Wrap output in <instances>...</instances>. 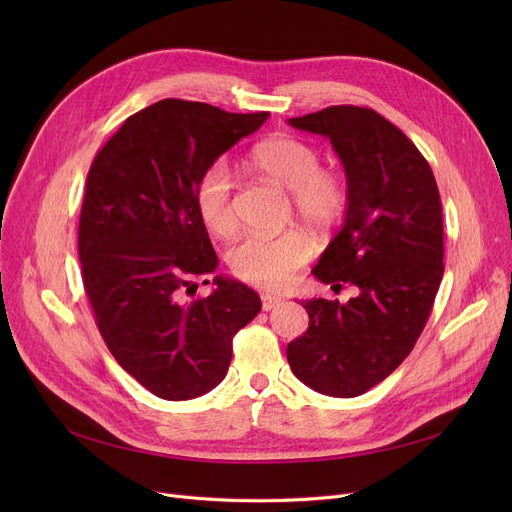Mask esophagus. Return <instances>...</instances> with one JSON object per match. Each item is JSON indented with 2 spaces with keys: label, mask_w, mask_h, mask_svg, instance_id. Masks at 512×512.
Returning a JSON list of instances; mask_svg holds the SVG:
<instances>
[{
  "label": "esophagus",
  "mask_w": 512,
  "mask_h": 512,
  "mask_svg": "<svg viewBox=\"0 0 512 512\" xmlns=\"http://www.w3.org/2000/svg\"><path fill=\"white\" fill-rule=\"evenodd\" d=\"M282 305L280 297H272V294H261V307L263 311H274Z\"/></svg>",
  "instance_id": "1"
}]
</instances>
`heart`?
Instances as JSON below:
<instances>
[{
  "label": "heart",
  "mask_w": 512,
  "mask_h": 512,
  "mask_svg": "<svg viewBox=\"0 0 512 512\" xmlns=\"http://www.w3.org/2000/svg\"><path fill=\"white\" fill-rule=\"evenodd\" d=\"M251 168L290 191L299 218L315 230H328L346 211L344 176L319 168V151L297 137L265 139L249 155ZM195 205L203 224L215 236H230L236 226L234 180L224 161H215L197 180ZM311 257V242L299 230L280 236H245L228 253L232 274L259 288H284Z\"/></svg>",
  "instance_id": "obj_1"
}]
</instances>
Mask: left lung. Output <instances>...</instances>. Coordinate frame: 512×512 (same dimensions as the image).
<instances>
[{
	"instance_id": "left-lung-1",
	"label": "left lung",
	"mask_w": 512,
	"mask_h": 512,
	"mask_svg": "<svg viewBox=\"0 0 512 512\" xmlns=\"http://www.w3.org/2000/svg\"><path fill=\"white\" fill-rule=\"evenodd\" d=\"M288 122L324 134L342 159L346 218L313 274L359 294L344 305L303 303L309 330L286 357L315 392L353 398L409 357L432 313L444 274L438 184L407 134L369 107L332 105Z\"/></svg>"
}]
</instances>
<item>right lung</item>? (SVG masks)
<instances>
[{"instance_id": "1", "label": "right lung", "mask_w": 512, "mask_h": 512, "mask_svg": "<svg viewBox=\"0 0 512 512\" xmlns=\"http://www.w3.org/2000/svg\"><path fill=\"white\" fill-rule=\"evenodd\" d=\"M267 116L161 99L126 118L89 168L78 257L95 324L120 367L164 400L218 386L234 334L261 311L255 290L222 276L195 297L193 280L218 267L195 188Z\"/></svg>"}]
</instances>
